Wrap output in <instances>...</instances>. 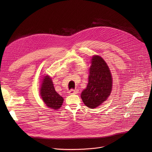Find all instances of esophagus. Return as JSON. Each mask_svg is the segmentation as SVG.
<instances>
[{"mask_svg":"<svg viewBox=\"0 0 152 152\" xmlns=\"http://www.w3.org/2000/svg\"><path fill=\"white\" fill-rule=\"evenodd\" d=\"M78 93V90L77 89H71L69 92L68 94L69 95H72V94H76Z\"/></svg>","mask_w":152,"mask_h":152,"instance_id":"34e87169","label":"esophagus"}]
</instances>
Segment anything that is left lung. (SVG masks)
I'll use <instances>...</instances> for the list:
<instances>
[{"instance_id": "left-lung-1", "label": "left lung", "mask_w": 152, "mask_h": 152, "mask_svg": "<svg viewBox=\"0 0 152 152\" xmlns=\"http://www.w3.org/2000/svg\"><path fill=\"white\" fill-rule=\"evenodd\" d=\"M88 83L81 94L84 103L90 108L102 104L109 96L112 90V76L104 60L98 56L92 59Z\"/></svg>"}]
</instances>
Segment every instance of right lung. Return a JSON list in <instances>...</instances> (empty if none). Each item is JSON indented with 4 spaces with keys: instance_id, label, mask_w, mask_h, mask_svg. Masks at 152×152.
<instances>
[{
    "instance_id": "obj_1",
    "label": "right lung",
    "mask_w": 152,
    "mask_h": 152,
    "mask_svg": "<svg viewBox=\"0 0 152 152\" xmlns=\"http://www.w3.org/2000/svg\"><path fill=\"white\" fill-rule=\"evenodd\" d=\"M40 94L45 103L48 107L55 110L61 107L64 98L57 93L54 87L51 78L48 76L45 77L42 87L40 89Z\"/></svg>"
}]
</instances>
